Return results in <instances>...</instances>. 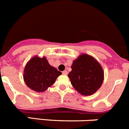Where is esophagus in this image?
<instances>
[{
	"label": "esophagus",
	"instance_id": "obj_1",
	"mask_svg": "<svg viewBox=\"0 0 129 129\" xmlns=\"http://www.w3.org/2000/svg\"><path fill=\"white\" fill-rule=\"evenodd\" d=\"M62 74H63V75H67V74H68V72H67V70H64V71L62 72Z\"/></svg>",
	"mask_w": 129,
	"mask_h": 129
}]
</instances>
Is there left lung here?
I'll return each mask as SVG.
<instances>
[{
    "label": "left lung",
    "mask_w": 129,
    "mask_h": 129,
    "mask_svg": "<svg viewBox=\"0 0 129 129\" xmlns=\"http://www.w3.org/2000/svg\"><path fill=\"white\" fill-rule=\"evenodd\" d=\"M72 71L68 74L72 86L81 95H90L101 87L104 80V72L94 57L82 53L73 61Z\"/></svg>",
    "instance_id": "1"
}]
</instances>
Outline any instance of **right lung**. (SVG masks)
<instances>
[{"label": "right lung", "mask_w": 129, "mask_h": 129, "mask_svg": "<svg viewBox=\"0 0 129 129\" xmlns=\"http://www.w3.org/2000/svg\"><path fill=\"white\" fill-rule=\"evenodd\" d=\"M61 74V72L49 64L46 57H40L35 55L26 63L23 79L31 90L43 92L53 85L56 79Z\"/></svg>", "instance_id": "add662e5"}]
</instances>
